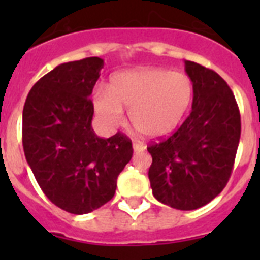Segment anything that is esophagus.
Instances as JSON below:
<instances>
[{
	"label": "esophagus",
	"instance_id": "obj_1",
	"mask_svg": "<svg viewBox=\"0 0 260 260\" xmlns=\"http://www.w3.org/2000/svg\"><path fill=\"white\" fill-rule=\"evenodd\" d=\"M132 147H134V152H142L143 150H144V146H143L142 143H138V142H134L132 143Z\"/></svg>",
	"mask_w": 260,
	"mask_h": 260
}]
</instances>
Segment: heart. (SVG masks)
Here are the masks:
<instances>
[{"instance_id":"obj_1","label":"heart","mask_w":260,"mask_h":260,"mask_svg":"<svg viewBox=\"0 0 260 260\" xmlns=\"http://www.w3.org/2000/svg\"><path fill=\"white\" fill-rule=\"evenodd\" d=\"M194 97L191 79L183 73L159 67H138L112 75L109 90L93 91V108L106 128L122 124V109L143 138L170 136L189 112Z\"/></svg>"}]
</instances>
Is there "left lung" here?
Wrapping results in <instances>:
<instances>
[{
	"label": "left lung",
	"instance_id": "1",
	"mask_svg": "<svg viewBox=\"0 0 260 260\" xmlns=\"http://www.w3.org/2000/svg\"><path fill=\"white\" fill-rule=\"evenodd\" d=\"M194 86L191 112L170 138L147 150L154 197L179 210L209 204L230 179L240 139V113L224 79L198 63L185 60Z\"/></svg>",
	"mask_w": 260,
	"mask_h": 260
}]
</instances>
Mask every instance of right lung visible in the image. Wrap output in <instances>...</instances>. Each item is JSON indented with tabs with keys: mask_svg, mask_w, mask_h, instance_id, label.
Returning a JSON list of instances; mask_svg holds the SVG:
<instances>
[{
	"mask_svg": "<svg viewBox=\"0 0 260 260\" xmlns=\"http://www.w3.org/2000/svg\"><path fill=\"white\" fill-rule=\"evenodd\" d=\"M104 67L93 56L62 63L30 89L22 110V146L30 170L51 202L86 214L110 201L132 143L120 132L98 138L89 97Z\"/></svg>",
	"mask_w": 260,
	"mask_h": 260,
	"instance_id": "1",
	"label": "right lung"
}]
</instances>
